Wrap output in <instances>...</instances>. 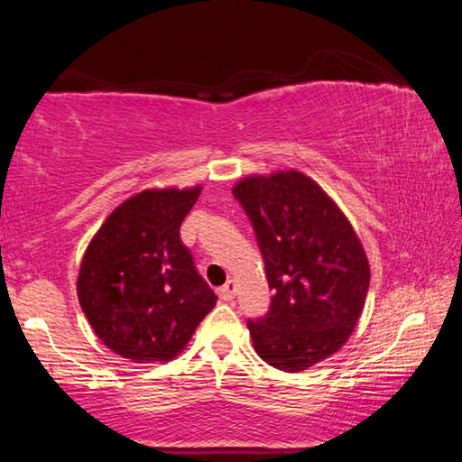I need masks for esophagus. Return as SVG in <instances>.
I'll return each mask as SVG.
<instances>
[{"label":"esophagus","mask_w":462,"mask_h":462,"mask_svg":"<svg viewBox=\"0 0 462 462\" xmlns=\"http://www.w3.org/2000/svg\"><path fill=\"white\" fill-rule=\"evenodd\" d=\"M217 295H220V300H224V301L234 300V295H236V283H234V281L230 279L224 287L217 289Z\"/></svg>","instance_id":"34e87169"}]
</instances>
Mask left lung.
<instances>
[{
  "instance_id": "1",
  "label": "left lung",
  "mask_w": 462,
  "mask_h": 462,
  "mask_svg": "<svg viewBox=\"0 0 462 462\" xmlns=\"http://www.w3.org/2000/svg\"><path fill=\"white\" fill-rule=\"evenodd\" d=\"M232 193L254 226L273 291L269 314L248 322L253 346L279 371L310 369L338 353L363 314L371 283L363 242L297 169L248 175Z\"/></svg>"
}]
</instances>
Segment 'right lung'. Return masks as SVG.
I'll return each instance as SVG.
<instances>
[{"label":"right lung","mask_w":462,"mask_h":462,"mask_svg":"<svg viewBox=\"0 0 462 462\" xmlns=\"http://www.w3.org/2000/svg\"><path fill=\"white\" fill-rule=\"evenodd\" d=\"M203 187H152L122 201L85 250L77 297L97 338L132 363H167L217 297L179 228Z\"/></svg>","instance_id":"1"}]
</instances>
